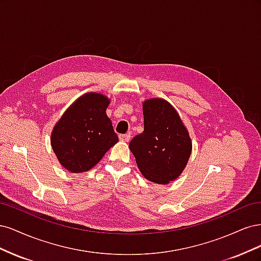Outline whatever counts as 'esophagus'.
Masks as SVG:
<instances>
[{
  "instance_id": "obj_1",
  "label": "esophagus",
  "mask_w": 261,
  "mask_h": 261,
  "mask_svg": "<svg viewBox=\"0 0 261 261\" xmlns=\"http://www.w3.org/2000/svg\"><path fill=\"white\" fill-rule=\"evenodd\" d=\"M118 137H120V140H122V141H129L132 136H130V134H123V135H120Z\"/></svg>"
}]
</instances>
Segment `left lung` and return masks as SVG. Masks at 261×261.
Returning a JSON list of instances; mask_svg holds the SVG:
<instances>
[{"label": "left lung", "mask_w": 261, "mask_h": 261, "mask_svg": "<svg viewBox=\"0 0 261 261\" xmlns=\"http://www.w3.org/2000/svg\"><path fill=\"white\" fill-rule=\"evenodd\" d=\"M144 132L129 149L143 175L155 184H168L183 172L192 152V141L179 115L168 101L144 102Z\"/></svg>", "instance_id": "8db88e82"}]
</instances>
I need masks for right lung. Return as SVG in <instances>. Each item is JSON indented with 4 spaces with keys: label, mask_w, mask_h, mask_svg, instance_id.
<instances>
[{
    "label": "right lung",
    "mask_w": 261,
    "mask_h": 261,
    "mask_svg": "<svg viewBox=\"0 0 261 261\" xmlns=\"http://www.w3.org/2000/svg\"><path fill=\"white\" fill-rule=\"evenodd\" d=\"M109 103L110 100L100 93L84 94L54 126L52 149L69 172L89 171L118 141L106 113Z\"/></svg>",
    "instance_id": "add662e5"
}]
</instances>
